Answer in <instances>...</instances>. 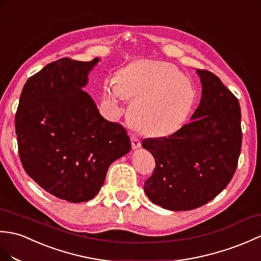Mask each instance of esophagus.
<instances>
[{"label": "esophagus", "instance_id": "obj_1", "mask_svg": "<svg viewBox=\"0 0 261 261\" xmlns=\"http://www.w3.org/2000/svg\"><path fill=\"white\" fill-rule=\"evenodd\" d=\"M131 144H132V149H139L141 147V142H140V139H139L137 136H131Z\"/></svg>", "mask_w": 261, "mask_h": 261}]
</instances>
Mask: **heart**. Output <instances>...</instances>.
Returning a JSON list of instances; mask_svg holds the SVG:
<instances>
[{
	"label": "heart",
	"mask_w": 261,
	"mask_h": 261,
	"mask_svg": "<svg viewBox=\"0 0 261 261\" xmlns=\"http://www.w3.org/2000/svg\"><path fill=\"white\" fill-rule=\"evenodd\" d=\"M106 96L118 106L121 96L133 99L129 108L132 124L150 135H167L184 122L195 102L196 90L177 66L140 60L121 70L106 89Z\"/></svg>",
	"instance_id": "obj_1"
}]
</instances>
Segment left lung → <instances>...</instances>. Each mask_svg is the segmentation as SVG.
I'll list each match as a JSON object with an SVG mask.
<instances>
[{"label":"left lung","instance_id":"1","mask_svg":"<svg viewBox=\"0 0 261 261\" xmlns=\"http://www.w3.org/2000/svg\"><path fill=\"white\" fill-rule=\"evenodd\" d=\"M201 100L191 121L168 138L144 139L155 160L144 192L153 203L172 211L201 207L225 189L241 150L239 101L209 71L197 70Z\"/></svg>","mask_w":261,"mask_h":261}]
</instances>
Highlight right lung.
Here are the masks:
<instances>
[{
	"mask_svg": "<svg viewBox=\"0 0 261 261\" xmlns=\"http://www.w3.org/2000/svg\"><path fill=\"white\" fill-rule=\"evenodd\" d=\"M99 62L61 59L47 64L24 84L15 114L24 170L69 202L93 199L111 163L131 150L126 130L103 118L83 91Z\"/></svg>",
	"mask_w": 261,
	"mask_h": 261,
	"instance_id": "add662e5",
	"label": "right lung"
}]
</instances>
